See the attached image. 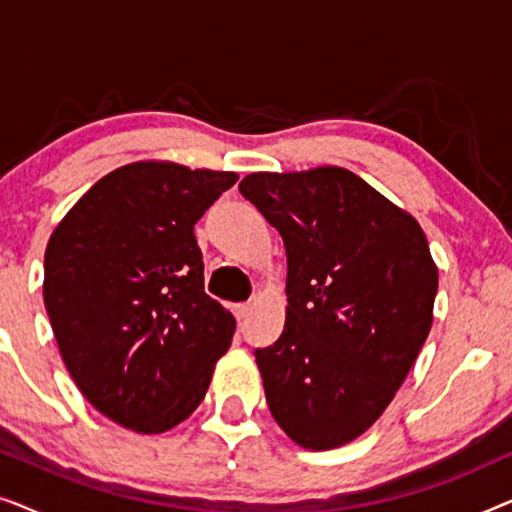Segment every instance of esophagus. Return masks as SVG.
I'll list each match as a JSON object with an SVG mask.
<instances>
[{"mask_svg":"<svg viewBox=\"0 0 512 512\" xmlns=\"http://www.w3.org/2000/svg\"><path fill=\"white\" fill-rule=\"evenodd\" d=\"M233 312H235L237 319H244V317H247V314L251 312V305H249V303H237V305L233 307Z\"/></svg>","mask_w":512,"mask_h":512,"instance_id":"34e87169","label":"esophagus"}]
</instances>
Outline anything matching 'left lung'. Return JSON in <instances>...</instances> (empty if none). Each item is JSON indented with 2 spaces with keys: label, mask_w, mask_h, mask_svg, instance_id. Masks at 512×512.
<instances>
[{
  "label": "left lung",
  "mask_w": 512,
  "mask_h": 512,
  "mask_svg": "<svg viewBox=\"0 0 512 512\" xmlns=\"http://www.w3.org/2000/svg\"><path fill=\"white\" fill-rule=\"evenodd\" d=\"M240 193L282 235L286 324L256 349L275 422L307 450L375 424L433 321L438 270L419 223L345 167L256 172Z\"/></svg>",
  "instance_id": "1"
}]
</instances>
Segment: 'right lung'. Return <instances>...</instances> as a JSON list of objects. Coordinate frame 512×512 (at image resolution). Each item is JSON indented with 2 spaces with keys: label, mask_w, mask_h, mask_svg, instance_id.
<instances>
[{
  "label": "right lung",
  "mask_w": 512,
  "mask_h": 512,
  "mask_svg": "<svg viewBox=\"0 0 512 512\" xmlns=\"http://www.w3.org/2000/svg\"><path fill=\"white\" fill-rule=\"evenodd\" d=\"M235 181L174 163L118 167L48 240L44 303L62 361L125 429L184 422L230 347L235 319L205 293L193 226Z\"/></svg>",
  "instance_id": "add662e5"
}]
</instances>
